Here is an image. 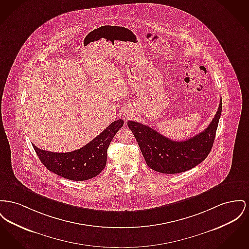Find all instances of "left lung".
<instances>
[{
  "instance_id": "left-lung-1",
  "label": "left lung",
  "mask_w": 249,
  "mask_h": 249,
  "mask_svg": "<svg viewBox=\"0 0 249 249\" xmlns=\"http://www.w3.org/2000/svg\"><path fill=\"white\" fill-rule=\"evenodd\" d=\"M221 112L222 99L215 116L204 131L179 142L136 121H128V127L151 169L163 174H177L189 170L207 158L214 142Z\"/></svg>"
}]
</instances>
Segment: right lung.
<instances>
[{
    "label": "right lung",
    "instance_id": "add662e5",
    "mask_svg": "<svg viewBox=\"0 0 249 249\" xmlns=\"http://www.w3.org/2000/svg\"><path fill=\"white\" fill-rule=\"evenodd\" d=\"M123 124L122 119H117L88 145L71 152H51L41 150L34 144L33 146L48 170L68 179L87 180L103 171L107 161L108 146Z\"/></svg>",
    "mask_w": 249,
    "mask_h": 249
}]
</instances>
